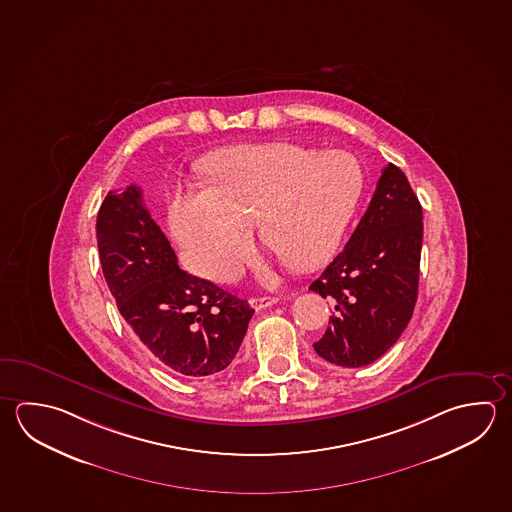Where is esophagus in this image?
<instances>
[{
  "instance_id": "34e87169",
  "label": "esophagus",
  "mask_w": 512,
  "mask_h": 512,
  "mask_svg": "<svg viewBox=\"0 0 512 512\" xmlns=\"http://www.w3.org/2000/svg\"><path fill=\"white\" fill-rule=\"evenodd\" d=\"M279 298L276 296H263V298H251L249 299V305H251L254 310H263V308L272 307V305H276L278 303Z\"/></svg>"
}]
</instances>
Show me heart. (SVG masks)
<instances>
[{
    "mask_svg": "<svg viewBox=\"0 0 512 512\" xmlns=\"http://www.w3.org/2000/svg\"><path fill=\"white\" fill-rule=\"evenodd\" d=\"M209 187L189 189L169 218L189 267L231 283L261 242L287 267L314 269L339 247L363 191L357 158L290 142L222 149L204 164Z\"/></svg>",
    "mask_w": 512,
    "mask_h": 512,
    "instance_id": "obj_1",
    "label": "heart"
}]
</instances>
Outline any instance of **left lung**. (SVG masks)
Returning <instances> with one entry per match:
<instances>
[{
	"mask_svg": "<svg viewBox=\"0 0 512 512\" xmlns=\"http://www.w3.org/2000/svg\"><path fill=\"white\" fill-rule=\"evenodd\" d=\"M422 229L419 198L406 175L388 164L343 252L310 285L334 310L314 343L319 357L359 368L397 343L419 294Z\"/></svg>",
	"mask_w": 512,
	"mask_h": 512,
	"instance_id": "8db88e82",
	"label": "left lung"
}]
</instances>
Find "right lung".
<instances>
[{
  "label": "right lung",
  "instance_id": "1",
  "mask_svg": "<svg viewBox=\"0 0 512 512\" xmlns=\"http://www.w3.org/2000/svg\"><path fill=\"white\" fill-rule=\"evenodd\" d=\"M95 229L108 289L146 352L184 377L225 370L254 314L249 303L178 267L140 187L110 191Z\"/></svg>",
  "mask_w": 512,
  "mask_h": 512
}]
</instances>
